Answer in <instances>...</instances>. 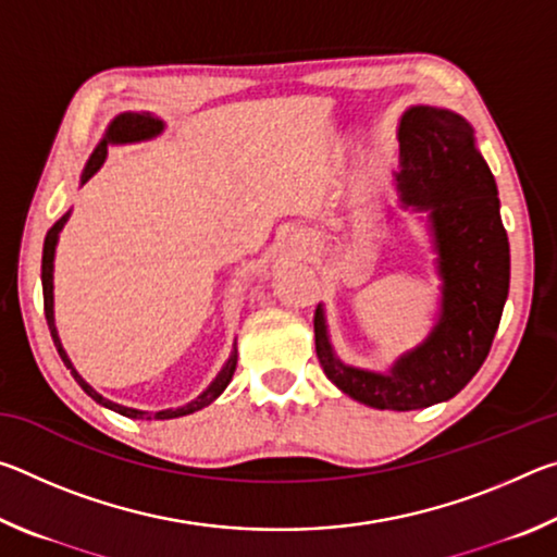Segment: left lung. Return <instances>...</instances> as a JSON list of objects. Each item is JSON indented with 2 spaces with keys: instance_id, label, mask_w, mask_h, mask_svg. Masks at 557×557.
<instances>
[{
  "instance_id": "left-lung-1",
  "label": "left lung",
  "mask_w": 557,
  "mask_h": 557,
  "mask_svg": "<svg viewBox=\"0 0 557 557\" xmlns=\"http://www.w3.org/2000/svg\"><path fill=\"white\" fill-rule=\"evenodd\" d=\"M398 137L400 201L430 211L442 277L440 322L391 373H371L338 361L322 309L314 312L317 356L326 379L379 410H418L455 398L486 361L511 280L496 182L469 122L449 110L414 106L403 115Z\"/></svg>"
}]
</instances>
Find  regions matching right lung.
<instances>
[{
  "label": "right lung",
  "instance_id": "right-lung-1",
  "mask_svg": "<svg viewBox=\"0 0 557 557\" xmlns=\"http://www.w3.org/2000/svg\"><path fill=\"white\" fill-rule=\"evenodd\" d=\"M162 120H157L152 115H139V112H122L115 120L110 122V127L106 132V137H102V143L96 147V152L90 154L88 164H86V172H83V184L88 182V178L98 172L100 164L106 162V154H108V145H122V143H139V139H149L162 132ZM69 221V213L63 215L61 221L53 223V228L46 233V240H44V258H41V285H44V312H46V322H49L51 329V336H53V344L59 348V354L63 358L65 369L71 371V375L83 391H86L92 400L106 405V408L115 410L120 414H125V418L132 420H172V418H182V414H191L196 410L206 408V405H211L219 395L225 391V385L231 383L233 373H235V363H238V351L233 348V354L228 358V363L223 366V371L219 373V379H215L209 391H203L199 398L186 403L184 408H176V410H159V412H147V410H135V408H125V405H117L108 398H102L100 393H96L90 388V385L81 379L78 371L73 369V363L69 361V356H65L63 346L59 342V334H55V324H53V252H55V240H59V233L63 228V223Z\"/></svg>",
  "mask_w": 557,
  "mask_h": 557
}]
</instances>
